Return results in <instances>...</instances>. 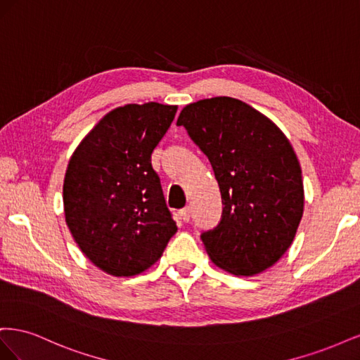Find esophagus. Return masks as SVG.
<instances>
[{"mask_svg":"<svg viewBox=\"0 0 360 360\" xmlns=\"http://www.w3.org/2000/svg\"><path fill=\"white\" fill-rule=\"evenodd\" d=\"M179 217L183 222H189V219H191V209H189V207H186V209H181L179 212Z\"/></svg>","mask_w":360,"mask_h":360,"instance_id":"obj_1","label":"esophagus"}]
</instances>
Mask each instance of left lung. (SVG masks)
Listing matches in <instances>:
<instances>
[{
	"mask_svg": "<svg viewBox=\"0 0 360 360\" xmlns=\"http://www.w3.org/2000/svg\"><path fill=\"white\" fill-rule=\"evenodd\" d=\"M177 124L209 158L221 189V221L201 233L207 254L240 276L274 266L303 214L302 169L290 141L252 106L225 96L184 106Z\"/></svg>",
	"mask_w": 360,
	"mask_h": 360,
	"instance_id": "8db88e82",
	"label": "left lung"
}]
</instances>
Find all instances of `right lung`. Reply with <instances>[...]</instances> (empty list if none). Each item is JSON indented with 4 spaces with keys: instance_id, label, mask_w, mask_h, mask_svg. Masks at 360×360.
<instances>
[{
    "instance_id": "add662e5",
    "label": "right lung",
    "mask_w": 360,
    "mask_h": 360,
    "mask_svg": "<svg viewBox=\"0 0 360 360\" xmlns=\"http://www.w3.org/2000/svg\"><path fill=\"white\" fill-rule=\"evenodd\" d=\"M177 106L148 102L106 114L75 150L64 177L69 230L84 255L114 276L153 266L177 233L151 153Z\"/></svg>"
}]
</instances>
